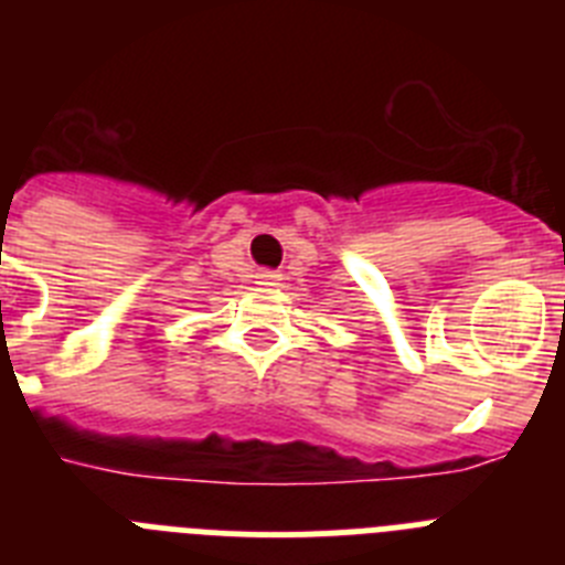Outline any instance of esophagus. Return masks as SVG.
<instances>
[{"instance_id": "esophagus-1", "label": "esophagus", "mask_w": 565, "mask_h": 565, "mask_svg": "<svg viewBox=\"0 0 565 565\" xmlns=\"http://www.w3.org/2000/svg\"><path fill=\"white\" fill-rule=\"evenodd\" d=\"M279 274L277 271H259L257 274V286H277Z\"/></svg>"}]
</instances>
